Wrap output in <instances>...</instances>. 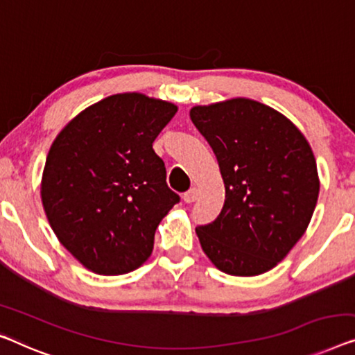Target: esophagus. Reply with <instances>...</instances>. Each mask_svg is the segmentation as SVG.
I'll use <instances>...</instances> for the list:
<instances>
[{
    "label": "esophagus",
    "mask_w": 355,
    "mask_h": 355,
    "mask_svg": "<svg viewBox=\"0 0 355 355\" xmlns=\"http://www.w3.org/2000/svg\"><path fill=\"white\" fill-rule=\"evenodd\" d=\"M197 198H198V190L195 187L187 190V192L184 193V202H186V203H193Z\"/></svg>",
    "instance_id": "34e87169"
}]
</instances>
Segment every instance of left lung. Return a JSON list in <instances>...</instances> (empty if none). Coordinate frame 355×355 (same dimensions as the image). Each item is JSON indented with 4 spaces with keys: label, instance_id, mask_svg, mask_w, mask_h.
Masks as SVG:
<instances>
[{
    "label": "left lung",
    "instance_id": "left-lung-1",
    "mask_svg": "<svg viewBox=\"0 0 355 355\" xmlns=\"http://www.w3.org/2000/svg\"><path fill=\"white\" fill-rule=\"evenodd\" d=\"M190 120L211 146L225 187L218 218L195 229L203 253L229 275L274 269L304 235L317 205L309 142L285 115L246 97L195 105Z\"/></svg>",
    "mask_w": 355,
    "mask_h": 355
}]
</instances>
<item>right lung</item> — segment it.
Here are the masks:
<instances>
[{
    "mask_svg": "<svg viewBox=\"0 0 355 355\" xmlns=\"http://www.w3.org/2000/svg\"><path fill=\"white\" fill-rule=\"evenodd\" d=\"M176 112L173 102L121 92L81 110L51 146L41 178L46 218L94 274L146 263L158 224L179 202L152 147Z\"/></svg>",
    "mask_w": 355,
    "mask_h": 355,
    "instance_id": "right-lung-1",
    "label": "right lung"
}]
</instances>
